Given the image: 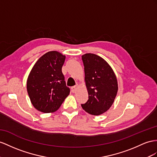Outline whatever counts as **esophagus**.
Wrapping results in <instances>:
<instances>
[{"mask_svg": "<svg viewBox=\"0 0 157 157\" xmlns=\"http://www.w3.org/2000/svg\"><path fill=\"white\" fill-rule=\"evenodd\" d=\"M77 88H78V85L76 86H74L73 87H71V91L73 92V93H75V92L76 91V90H77Z\"/></svg>", "mask_w": 157, "mask_h": 157, "instance_id": "obj_1", "label": "esophagus"}]
</instances>
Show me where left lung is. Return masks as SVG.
<instances>
[{"label":"left lung","mask_w":157,"mask_h":157,"mask_svg":"<svg viewBox=\"0 0 157 157\" xmlns=\"http://www.w3.org/2000/svg\"><path fill=\"white\" fill-rule=\"evenodd\" d=\"M89 99L82 107L87 113L99 115L113 105L118 91L117 77L105 59L94 54L82 56Z\"/></svg>","instance_id":"left-lung-1"}]
</instances>
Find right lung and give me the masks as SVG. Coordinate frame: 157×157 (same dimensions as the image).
<instances>
[{
  "instance_id": "1",
  "label": "right lung",
  "mask_w": 157,
  "mask_h": 157,
  "mask_svg": "<svg viewBox=\"0 0 157 157\" xmlns=\"http://www.w3.org/2000/svg\"><path fill=\"white\" fill-rule=\"evenodd\" d=\"M66 56L50 51L36 62L27 79L26 87L35 109L42 113L57 111L70 94L62 67Z\"/></svg>"
}]
</instances>
